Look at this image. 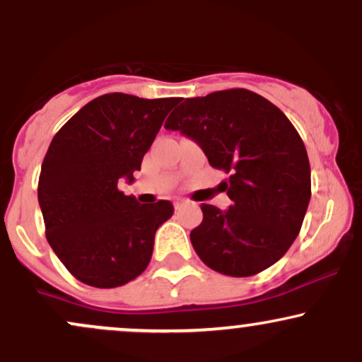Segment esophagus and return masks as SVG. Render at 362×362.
Returning a JSON list of instances; mask_svg holds the SVG:
<instances>
[{
    "label": "esophagus",
    "instance_id": "esophagus-1",
    "mask_svg": "<svg viewBox=\"0 0 362 362\" xmlns=\"http://www.w3.org/2000/svg\"><path fill=\"white\" fill-rule=\"evenodd\" d=\"M173 206H175V211H180L182 207H184V201H175L173 202Z\"/></svg>",
    "mask_w": 362,
    "mask_h": 362
}]
</instances>
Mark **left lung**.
Instances as JSON below:
<instances>
[{
    "mask_svg": "<svg viewBox=\"0 0 362 362\" xmlns=\"http://www.w3.org/2000/svg\"><path fill=\"white\" fill-rule=\"evenodd\" d=\"M202 148L211 167L230 173L226 211L202 204L190 231L194 250L224 276H255L289 250L311 197L306 148L289 119L250 90L185 98L165 122Z\"/></svg>",
    "mask_w": 362,
    "mask_h": 362,
    "instance_id": "8db88e82",
    "label": "left lung"
}]
</instances>
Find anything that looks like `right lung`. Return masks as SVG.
I'll use <instances>...</instances> for the list:
<instances>
[{
  "instance_id": "right-lung-1",
  "label": "right lung",
  "mask_w": 362,
  "mask_h": 362,
  "mask_svg": "<svg viewBox=\"0 0 362 362\" xmlns=\"http://www.w3.org/2000/svg\"><path fill=\"white\" fill-rule=\"evenodd\" d=\"M178 98L107 93L86 103L54 136L39 177L47 242L78 281L117 288L151 260L170 201L139 204L119 182L134 180Z\"/></svg>"
}]
</instances>
